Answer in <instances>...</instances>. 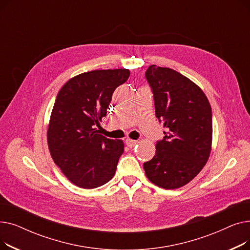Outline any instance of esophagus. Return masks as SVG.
I'll return each instance as SVG.
<instances>
[{
  "mask_svg": "<svg viewBox=\"0 0 250 250\" xmlns=\"http://www.w3.org/2000/svg\"><path fill=\"white\" fill-rule=\"evenodd\" d=\"M125 143H126V145H127L129 148H133V147L136 145V144L138 143V141H135V140H132V139H126Z\"/></svg>",
  "mask_w": 250,
  "mask_h": 250,
  "instance_id": "34e87169",
  "label": "esophagus"
}]
</instances>
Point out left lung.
I'll list each match as a JSON object with an SVG mask.
<instances>
[{
    "instance_id": "left-lung-1",
    "label": "left lung",
    "mask_w": 250,
    "mask_h": 250,
    "mask_svg": "<svg viewBox=\"0 0 250 250\" xmlns=\"http://www.w3.org/2000/svg\"><path fill=\"white\" fill-rule=\"evenodd\" d=\"M155 113L166 128L153 158L144 163L148 179L165 189L191 181L212 150V108L204 91L180 73L152 64L146 71Z\"/></svg>"
}]
</instances>
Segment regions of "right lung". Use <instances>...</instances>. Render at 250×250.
<instances>
[{"instance_id":"add662e5","label":"right lung","mask_w":250,"mask_h":250,"mask_svg":"<svg viewBox=\"0 0 250 250\" xmlns=\"http://www.w3.org/2000/svg\"><path fill=\"white\" fill-rule=\"evenodd\" d=\"M127 69L95 70L77 75L58 93L47 127L54 162L73 185L95 188L114 175L124 142L98 134L116 87L129 77Z\"/></svg>"}]
</instances>
